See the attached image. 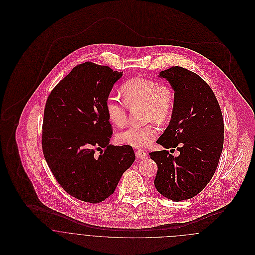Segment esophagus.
<instances>
[{
  "label": "esophagus",
  "instance_id": "1",
  "mask_svg": "<svg viewBox=\"0 0 255 255\" xmlns=\"http://www.w3.org/2000/svg\"><path fill=\"white\" fill-rule=\"evenodd\" d=\"M135 156L138 159H145V158H147V152H146L145 150H142V149L136 150L135 151Z\"/></svg>",
  "mask_w": 255,
  "mask_h": 255
}]
</instances>
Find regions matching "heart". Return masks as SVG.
I'll return each instance as SVG.
<instances>
[{
	"label": "heart",
	"instance_id": "obj_1",
	"mask_svg": "<svg viewBox=\"0 0 255 255\" xmlns=\"http://www.w3.org/2000/svg\"><path fill=\"white\" fill-rule=\"evenodd\" d=\"M121 92L124 97L110 95L106 101V111L110 121L122 127L128 119V106L134 105L145 106L146 121L157 123L167 122L175 107V93L169 84L159 81L135 76L125 81L121 86ZM157 128L150 124L144 127L130 125L127 128L119 131L116 135L120 143L144 147L151 143L157 136Z\"/></svg>",
	"mask_w": 255,
	"mask_h": 255
}]
</instances>
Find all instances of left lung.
Segmentation results:
<instances>
[{
	"label": "left lung",
	"mask_w": 255,
	"mask_h": 255,
	"mask_svg": "<svg viewBox=\"0 0 255 255\" xmlns=\"http://www.w3.org/2000/svg\"><path fill=\"white\" fill-rule=\"evenodd\" d=\"M175 91V107L170 124L157 143L166 150L150 152L157 164L154 184L165 197L189 199L212 179L223 150L224 122L218 100L206 81L181 67L161 72ZM177 148L180 155L168 151Z\"/></svg>",
	"instance_id": "1"
}]
</instances>
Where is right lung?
<instances>
[{
	"mask_svg": "<svg viewBox=\"0 0 255 255\" xmlns=\"http://www.w3.org/2000/svg\"><path fill=\"white\" fill-rule=\"evenodd\" d=\"M123 75L86 62L74 67L47 98L42 150L59 184L73 197L99 203L112 195L135 160L130 145H111L106 101Z\"/></svg>",
	"mask_w": 255,
	"mask_h": 255,
	"instance_id": "1",
	"label": "right lung"
}]
</instances>
